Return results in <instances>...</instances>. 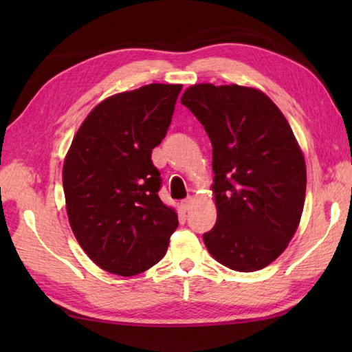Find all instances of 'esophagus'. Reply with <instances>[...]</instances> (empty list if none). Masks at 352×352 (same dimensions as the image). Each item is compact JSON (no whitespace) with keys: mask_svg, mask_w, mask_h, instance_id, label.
Wrapping results in <instances>:
<instances>
[{"mask_svg":"<svg viewBox=\"0 0 352 352\" xmlns=\"http://www.w3.org/2000/svg\"><path fill=\"white\" fill-rule=\"evenodd\" d=\"M180 206H182V208H183L184 212H189L190 208H192V206H193V198H192V197H188L186 199H183Z\"/></svg>","mask_w":352,"mask_h":352,"instance_id":"esophagus-1","label":"esophagus"}]
</instances>
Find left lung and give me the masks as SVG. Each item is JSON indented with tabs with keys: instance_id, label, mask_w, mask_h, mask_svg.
<instances>
[{
	"instance_id": "obj_1",
	"label": "left lung",
	"mask_w": 352,
	"mask_h": 352,
	"mask_svg": "<svg viewBox=\"0 0 352 352\" xmlns=\"http://www.w3.org/2000/svg\"><path fill=\"white\" fill-rule=\"evenodd\" d=\"M212 142L214 227L203 234L213 258L239 272L267 266L300 223L307 172L289 122L252 87L208 83L182 96Z\"/></svg>"
}]
</instances>
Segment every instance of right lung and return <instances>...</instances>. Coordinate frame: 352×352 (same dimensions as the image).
<instances>
[{
    "instance_id": "obj_1",
    "label": "right lung",
    "mask_w": 352,
    "mask_h": 352,
    "mask_svg": "<svg viewBox=\"0 0 352 352\" xmlns=\"http://www.w3.org/2000/svg\"><path fill=\"white\" fill-rule=\"evenodd\" d=\"M182 85L153 83L110 96L81 124L63 164L71 228L110 274L131 276L166 254L178 216L159 198L153 149L162 144Z\"/></svg>"
}]
</instances>
